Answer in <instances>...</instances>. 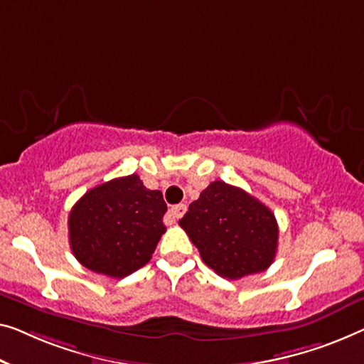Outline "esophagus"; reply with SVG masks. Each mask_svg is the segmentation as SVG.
Masks as SVG:
<instances>
[{"mask_svg":"<svg viewBox=\"0 0 364 364\" xmlns=\"http://www.w3.org/2000/svg\"><path fill=\"white\" fill-rule=\"evenodd\" d=\"M184 213H186V204H176L170 209V214H168V217H170L171 222H176L180 217H183Z\"/></svg>","mask_w":364,"mask_h":364,"instance_id":"esophagus-1","label":"esophagus"}]
</instances>
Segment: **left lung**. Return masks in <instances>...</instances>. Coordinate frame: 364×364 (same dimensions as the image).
<instances>
[{
	"mask_svg": "<svg viewBox=\"0 0 364 364\" xmlns=\"http://www.w3.org/2000/svg\"><path fill=\"white\" fill-rule=\"evenodd\" d=\"M203 262L227 279L262 273L274 262L278 222L257 198L213 181L180 220Z\"/></svg>",
	"mask_w": 364,
	"mask_h": 364,
	"instance_id": "obj_1",
	"label": "left lung"
}]
</instances>
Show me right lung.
I'll use <instances>...</instances> for the list:
<instances>
[{
    "instance_id": "obj_1",
    "label": "right lung",
    "mask_w": 364,
    "mask_h": 364,
    "mask_svg": "<svg viewBox=\"0 0 364 364\" xmlns=\"http://www.w3.org/2000/svg\"><path fill=\"white\" fill-rule=\"evenodd\" d=\"M164 194L137 175L116 178L85 193L68 215L70 248L85 268L126 278L151 258L165 234Z\"/></svg>"
}]
</instances>
